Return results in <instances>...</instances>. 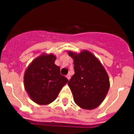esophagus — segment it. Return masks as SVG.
<instances>
[{
	"instance_id": "esophagus-1",
	"label": "esophagus",
	"mask_w": 134,
	"mask_h": 134,
	"mask_svg": "<svg viewBox=\"0 0 134 134\" xmlns=\"http://www.w3.org/2000/svg\"><path fill=\"white\" fill-rule=\"evenodd\" d=\"M66 78L68 79V80H70V75L69 74H68L66 75Z\"/></svg>"
}]
</instances>
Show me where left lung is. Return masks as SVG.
Instances as JSON below:
<instances>
[{
    "label": "left lung",
    "mask_w": 134,
    "mask_h": 134,
    "mask_svg": "<svg viewBox=\"0 0 134 134\" xmlns=\"http://www.w3.org/2000/svg\"><path fill=\"white\" fill-rule=\"evenodd\" d=\"M74 60V74L68 82L75 103L85 109H93L103 101L109 88L108 74L103 65L87 50L80 54L68 52Z\"/></svg>",
    "instance_id": "left-lung-1"
}]
</instances>
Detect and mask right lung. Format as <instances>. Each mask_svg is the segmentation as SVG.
I'll return each instance as SVG.
<instances>
[{
	"mask_svg": "<svg viewBox=\"0 0 134 134\" xmlns=\"http://www.w3.org/2000/svg\"><path fill=\"white\" fill-rule=\"evenodd\" d=\"M56 57L43 54L32 61L24 74V86L31 99L39 105H48L57 98L68 82L54 64Z\"/></svg>",
	"mask_w": 134,
	"mask_h": 134,
	"instance_id": "1",
	"label": "right lung"
}]
</instances>
